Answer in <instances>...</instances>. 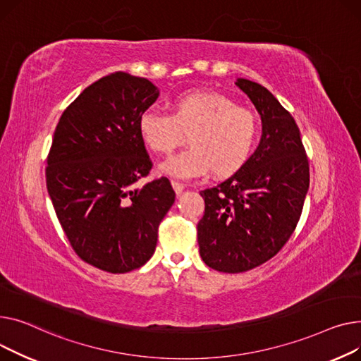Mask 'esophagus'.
Returning <instances> with one entry per match:
<instances>
[{
  "label": "esophagus",
  "mask_w": 361,
  "mask_h": 361,
  "mask_svg": "<svg viewBox=\"0 0 361 361\" xmlns=\"http://www.w3.org/2000/svg\"><path fill=\"white\" fill-rule=\"evenodd\" d=\"M172 186H173L175 192H176L178 195H180V194L183 192V189H185V185L180 183V182H178V180H172Z\"/></svg>",
  "instance_id": "1"
}]
</instances>
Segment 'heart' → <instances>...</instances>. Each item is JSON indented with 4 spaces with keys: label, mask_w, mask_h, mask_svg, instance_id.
Here are the masks:
<instances>
[{
    "label": "heart",
    "mask_w": 361,
    "mask_h": 361,
    "mask_svg": "<svg viewBox=\"0 0 361 361\" xmlns=\"http://www.w3.org/2000/svg\"><path fill=\"white\" fill-rule=\"evenodd\" d=\"M138 131L144 144L157 154H171L182 134L189 148L164 161L161 172L194 179L235 175L252 156L258 140L257 116L216 92H190L171 102V114L148 109L141 114Z\"/></svg>",
    "instance_id": "obj_1"
}]
</instances>
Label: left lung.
Returning <instances> with one entry per match:
<instances>
[{"label": "left lung", "mask_w": 361, "mask_h": 361, "mask_svg": "<svg viewBox=\"0 0 361 361\" xmlns=\"http://www.w3.org/2000/svg\"><path fill=\"white\" fill-rule=\"evenodd\" d=\"M236 86L261 115V142L240 171L201 190L205 211L197 226L202 261L228 274L277 255L299 223L309 189V161L294 118L261 84L238 78Z\"/></svg>", "instance_id": "left-lung-1"}]
</instances>
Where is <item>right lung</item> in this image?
Wrapping results in <instances>:
<instances>
[{"instance_id":"obj_1","label":"right lung","mask_w":361,"mask_h":361,"mask_svg":"<svg viewBox=\"0 0 361 361\" xmlns=\"http://www.w3.org/2000/svg\"><path fill=\"white\" fill-rule=\"evenodd\" d=\"M157 97L152 81L118 71L84 89L56 125L48 194L74 252L102 271L130 272L150 259L175 202L167 178L134 188L153 166L138 121Z\"/></svg>"}]
</instances>
